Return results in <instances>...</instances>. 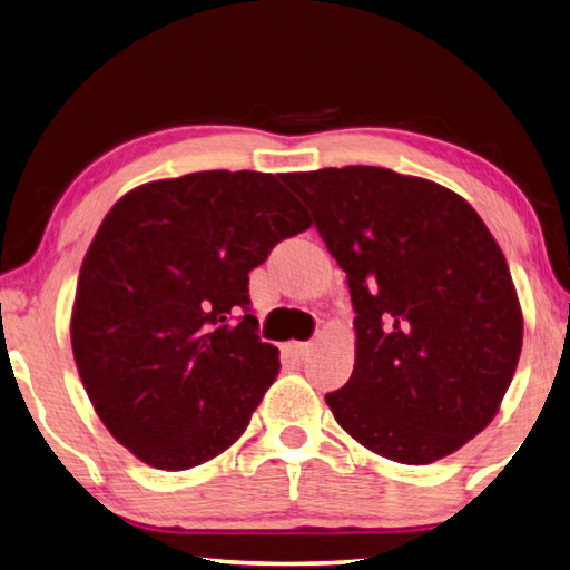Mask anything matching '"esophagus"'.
<instances>
[{
	"label": "esophagus",
	"mask_w": 570,
	"mask_h": 570,
	"mask_svg": "<svg viewBox=\"0 0 570 570\" xmlns=\"http://www.w3.org/2000/svg\"><path fill=\"white\" fill-rule=\"evenodd\" d=\"M313 351V343H285L283 345V353L287 357H293V361H305L307 355Z\"/></svg>",
	"instance_id": "34e87169"
}]
</instances>
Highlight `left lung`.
Returning a JSON list of instances; mask_svg holds the SVG:
<instances>
[{"label": "left lung", "mask_w": 570, "mask_h": 570, "mask_svg": "<svg viewBox=\"0 0 570 570\" xmlns=\"http://www.w3.org/2000/svg\"><path fill=\"white\" fill-rule=\"evenodd\" d=\"M355 311L351 381L325 395L357 443L405 465L455 453L513 381L523 315L501 247L451 189L385 167L283 175Z\"/></svg>", "instance_id": "obj_1"}]
</instances>
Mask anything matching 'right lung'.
<instances>
[{
	"instance_id": "add662e5",
	"label": "right lung",
	"mask_w": 570,
	"mask_h": 570,
	"mask_svg": "<svg viewBox=\"0 0 570 570\" xmlns=\"http://www.w3.org/2000/svg\"><path fill=\"white\" fill-rule=\"evenodd\" d=\"M277 177L209 169L147 183L109 209L87 249L77 371L115 441L159 471L227 451L275 381L277 347L249 315V269L311 227Z\"/></svg>"
}]
</instances>
